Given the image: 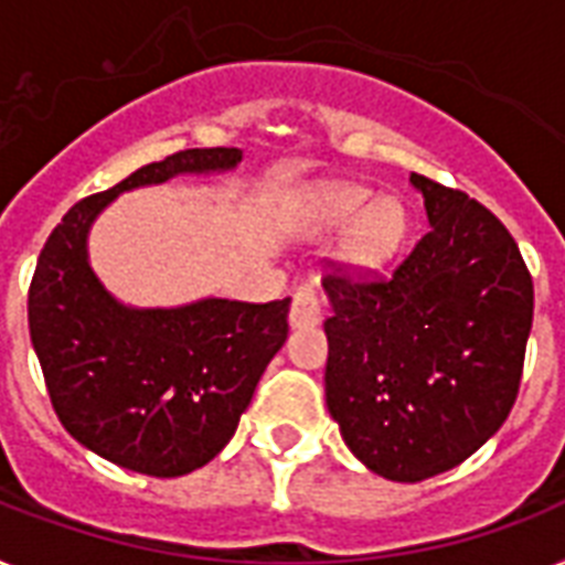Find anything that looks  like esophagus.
Instances as JSON below:
<instances>
[{
	"label": "esophagus",
	"mask_w": 565,
	"mask_h": 565,
	"mask_svg": "<svg viewBox=\"0 0 565 565\" xmlns=\"http://www.w3.org/2000/svg\"><path fill=\"white\" fill-rule=\"evenodd\" d=\"M322 319V301H319L313 287H301L292 296L290 308V326L292 328H313Z\"/></svg>",
	"instance_id": "esophagus-1"
}]
</instances>
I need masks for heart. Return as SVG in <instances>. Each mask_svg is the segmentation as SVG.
Listing matches in <instances>:
<instances>
[{"label":"heart","mask_w":565,"mask_h":565,"mask_svg":"<svg viewBox=\"0 0 565 565\" xmlns=\"http://www.w3.org/2000/svg\"><path fill=\"white\" fill-rule=\"evenodd\" d=\"M322 220L331 228H354L345 239V257L349 264L375 266L390 264L402 246L404 231H407V216L398 199L384 195L375 199L366 188H337L322 199Z\"/></svg>","instance_id":"b5f03b06"}]
</instances>
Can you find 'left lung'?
<instances>
[{"mask_svg": "<svg viewBox=\"0 0 565 565\" xmlns=\"http://www.w3.org/2000/svg\"><path fill=\"white\" fill-rule=\"evenodd\" d=\"M430 228L390 275L322 278L326 402L345 446L381 478L455 469L504 425L534 322L516 239L481 202L411 175Z\"/></svg>", "mask_w": 565, "mask_h": 565, "instance_id": "1", "label": "left lung"}]
</instances>
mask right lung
Wrapping results in <instances>:
<instances>
[{
	"mask_svg": "<svg viewBox=\"0 0 565 565\" xmlns=\"http://www.w3.org/2000/svg\"><path fill=\"white\" fill-rule=\"evenodd\" d=\"M239 149H184L75 202L29 287V331L57 419L84 448L152 478H179L234 437L266 363L287 340L290 299H202L126 308L87 260V231L119 193L188 172H225Z\"/></svg>",
	"mask_w": 565,
	"mask_h": 565,
	"instance_id": "obj_1",
	"label": "right lung"
}]
</instances>
